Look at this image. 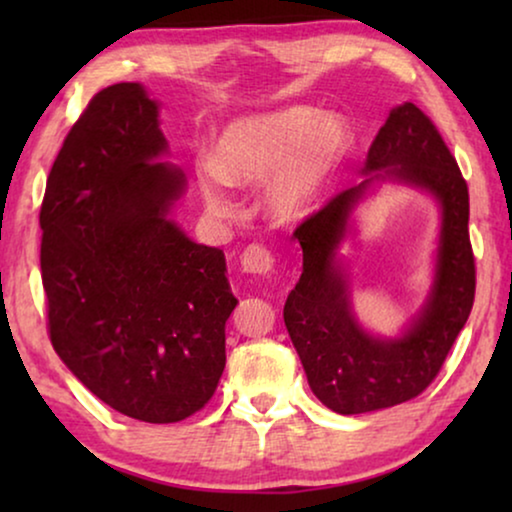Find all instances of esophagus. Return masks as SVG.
Wrapping results in <instances>:
<instances>
[{
	"instance_id": "34e87169",
	"label": "esophagus",
	"mask_w": 512,
	"mask_h": 512,
	"mask_svg": "<svg viewBox=\"0 0 512 512\" xmlns=\"http://www.w3.org/2000/svg\"><path fill=\"white\" fill-rule=\"evenodd\" d=\"M240 263L247 275L270 277L275 272V256H272L270 249L261 247V244H251V247L244 249Z\"/></svg>"
}]
</instances>
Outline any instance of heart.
Listing matches in <instances>:
<instances>
[{
  "instance_id": "b5f03b06",
  "label": "heart",
  "mask_w": 512,
  "mask_h": 512,
  "mask_svg": "<svg viewBox=\"0 0 512 512\" xmlns=\"http://www.w3.org/2000/svg\"><path fill=\"white\" fill-rule=\"evenodd\" d=\"M352 149L345 118L326 116L310 104L242 116L216 137V158L195 160V186L209 212L235 214V186H265L272 219L303 221L324 202L333 174Z\"/></svg>"
}]
</instances>
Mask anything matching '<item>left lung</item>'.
<instances>
[{
  "instance_id": "8db88e82",
  "label": "left lung",
  "mask_w": 512,
  "mask_h": 512,
  "mask_svg": "<svg viewBox=\"0 0 512 512\" xmlns=\"http://www.w3.org/2000/svg\"><path fill=\"white\" fill-rule=\"evenodd\" d=\"M361 174V184L335 195L293 233L303 249V275L284 305L310 389L338 415L391 408L422 394L443 368L475 296L468 186L429 116L412 102L391 109ZM384 180L429 192L441 209L434 282L423 310L394 339L360 326L339 256L353 234L355 207Z\"/></svg>"
}]
</instances>
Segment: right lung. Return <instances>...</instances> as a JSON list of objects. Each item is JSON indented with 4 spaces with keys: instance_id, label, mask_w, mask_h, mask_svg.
Here are the masks:
<instances>
[{
    "instance_id": "right-lung-1",
    "label": "right lung",
    "mask_w": 512,
    "mask_h": 512,
    "mask_svg": "<svg viewBox=\"0 0 512 512\" xmlns=\"http://www.w3.org/2000/svg\"><path fill=\"white\" fill-rule=\"evenodd\" d=\"M158 109L142 83H116L69 130L41 202V282L76 380L121 415L172 424L216 391L237 298L223 251L172 219L186 174L163 160Z\"/></svg>"
}]
</instances>
